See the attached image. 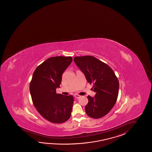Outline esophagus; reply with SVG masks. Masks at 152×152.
<instances>
[{"mask_svg":"<svg viewBox=\"0 0 152 152\" xmlns=\"http://www.w3.org/2000/svg\"><path fill=\"white\" fill-rule=\"evenodd\" d=\"M74 96L75 98H80V97H81V96H80V95H78L77 94H75Z\"/></svg>","mask_w":152,"mask_h":152,"instance_id":"34e87169","label":"esophagus"}]
</instances>
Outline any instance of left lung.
Segmentation results:
<instances>
[{
    "instance_id": "obj_1",
    "label": "left lung",
    "mask_w": 152,
    "mask_h": 152,
    "mask_svg": "<svg viewBox=\"0 0 152 152\" xmlns=\"http://www.w3.org/2000/svg\"><path fill=\"white\" fill-rule=\"evenodd\" d=\"M74 60L96 93L94 97L87 96L86 113L91 118H101L111 110L116 102L118 78L110 67L93 56H75Z\"/></svg>"
}]
</instances>
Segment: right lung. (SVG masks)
<instances>
[{
    "mask_svg": "<svg viewBox=\"0 0 152 152\" xmlns=\"http://www.w3.org/2000/svg\"><path fill=\"white\" fill-rule=\"evenodd\" d=\"M71 56H54L37 67L30 82V91L34 106L45 119L61 124L70 118L72 96L57 94L62 75L72 62Z\"/></svg>",
    "mask_w": 152,
    "mask_h": 152,
    "instance_id": "add662e5",
    "label": "right lung"
}]
</instances>
